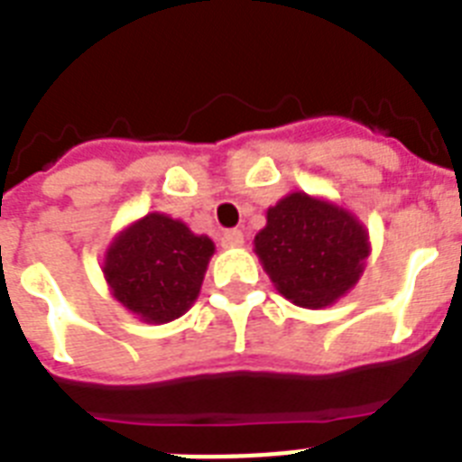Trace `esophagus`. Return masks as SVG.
<instances>
[{"mask_svg": "<svg viewBox=\"0 0 462 462\" xmlns=\"http://www.w3.org/2000/svg\"><path fill=\"white\" fill-rule=\"evenodd\" d=\"M220 242H223V246H239V244L244 242L242 230H225Z\"/></svg>", "mask_w": 462, "mask_h": 462, "instance_id": "esophagus-1", "label": "esophagus"}]
</instances>
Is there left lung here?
I'll return each mask as SVG.
<instances>
[{"mask_svg":"<svg viewBox=\"0 0 462 462\" xmlns=\"http://www.w3.org/2000/svg\"><path fill=\"white\" fill-rule=\"evenodd\" d=\"M254 246L284 299L322 309L358 282L367 235L344 208L296 192L268 208V225Z\"/></svg>","mask_w":462,"mask_h":462,"instance_id":"left-lung-1","label":"left lung"}]
</instances>
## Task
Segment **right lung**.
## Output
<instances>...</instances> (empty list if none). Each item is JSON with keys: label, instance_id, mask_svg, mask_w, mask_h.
<instances>
[{"label": "right lung", "instance_id": "1", "mask_svg": "<svg viewBox=\"0 0 462 462\" xmlns=\"http://www.w3.org/2000/svg\"><path fill=\"white\" fill-rule=\"evenodd\" d=\"M211 256V239L197 237L185 223L163 213H149L116 237L104 275L116 299L134 316L168 322L194 303Z\"/></svg>", "mask_w": 462, "mask_h": 462}]
</instances>
